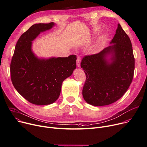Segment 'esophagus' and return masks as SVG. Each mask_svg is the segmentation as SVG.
Returning <instances> with one entry per match:
<instances>
[{
  "label": "esophagus",
  "instance_id": "obj_1",
  "mask_svg": "<svg viewBox=\"0 0 147 147\" xmlns=\"http://www.w3.org/2000/svg\"><path fill=\"white\" fill-rule=\"evenodd\" d=\"M81 58L80 56H78L76 59V65L78 67H80V64H81Z\"/></svg>",
  "mask_w": 147,
  "mask_h": 147
}]
</instances>
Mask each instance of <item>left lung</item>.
<instances>
[{"mask_svg": "<svg viewBox=\"0 0 147 147\" xmlns=\"http://www.w3.org/2000/svg\"><path fill=\"white\" fill-rule=\"evenodd\" d=\"M110 44L98 53L85 56L81 61L86 77L82 95L93 106L116 102L132 81L135 59L132 44L119 24Z\"/></svg>", "mask_w": 147, "mask_h": 147, "instance_id": "left-lung-1", "label": "left lung"}]
</instances>
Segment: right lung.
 I'll return each mask as SVG.
<instances>
[{"label": "right lung", "mask_w": 147, "mask_h": 147, "mask_svg": "<svg viewBox=\"0 0 147 147\" xmlns=\"http://www.w3.org/2000/svg\"><path fill=\"white\" fill-rule=\"evenodd\" d=\"M55 23L32 25L18 39L10 63V76L16 91L29 102L49 105L59 96L63 81L76 67V56L39 58L32 50V41Z\"/></svg>", "instance_id": "1"}]
</instances>
